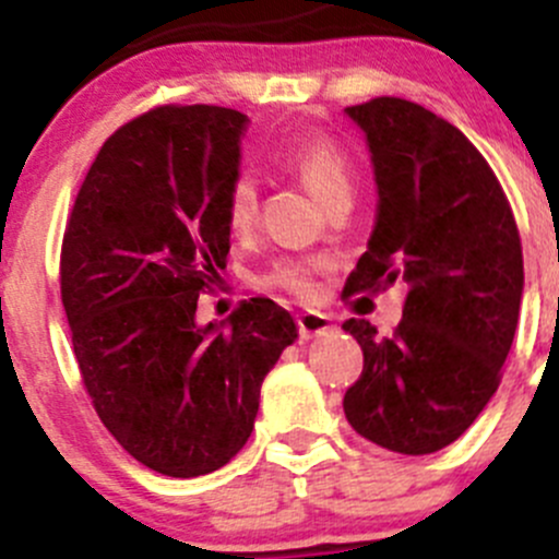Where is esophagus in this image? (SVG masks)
Wrapping results in <instances>:
<instances>
[{"label":"esophagus","mask_w":559,"mask_h":559,"mask_svg":"<svg viewBox=\"0 0 559 559\" xmlns=\"http://www.w3.org/2000/svg\"><path fill=\"white\" fill-rule=\"evenodd\" d=\"M297 326H300V335L306 337V341H311V337H324L335 330L330 316L319 311H306L297 316Z\"/></svg>","instance_id":"esophagus-1"}]
</instances>
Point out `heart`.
Returning <instances> with one entry per match:
<instances>
[{
  "label": "heart",
  "mask_w": 559,
  "mask_h": 559,
  "mask_svg": "<svg viewBox=\"0 0 559 559\" xmlns=\"http://www.w3.org/2000/svg\"><path fill=\"white\" fill-rule=\"evenodd\" d=\"M278 162L281 167L297 175L324 207L354 197V178H357L354 165L346 148L332 138L308 134V138L295 140L278 151ZM224 218H227V227L235 238H246L257 227L259 180L251 170L235 173L229 180L227 194H224ZM321 264L324 262L316 257H281L262 275V284L267 289L286 292V295L311 297L313 273L321 270Z\"/></svg>",
  "instance_id": "b5f03b06"
}]
</instances>
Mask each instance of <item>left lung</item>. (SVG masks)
Returning <instances> with one entry per match:
<instances>
[{"label":"left lung","instance_id":"1","mask_svg":"<svg viewBox=\"0 0 559 559\" xmlns=\"http://www.w3.org/2000/svg\"><path fill=\"white\" fill-rule=\"evenodd\" d=\"M346 116L368 143L379 211L343 295L405 281L408 297L392 337L343 324L365 354L343 411L376 447L432 454L498 392L524 289L520 233L487 159L441 116L397 97Z\"/></svg>","mask_w":559,"mask_h":559}]
</instances>
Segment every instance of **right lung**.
<instances>
[{
    "instance_id": "1",
    "label": "right lung",
    "mask_w": 559,
    "mask_h": 559,
    "mask_svg": "<svg viewBox=\"0 0 559 559\" xmlns=\"http://www.w3.org/2000/svg\"><path fill=\"white\" fill-rule=\"evenodd\" d=\"M248 116L165 105L105 140L61 246V302L83 386L110 436L173 478L218 471L246 447L259 389L297 341L267 297L197 324L227 267L224 194Z\"/></svg>"
}]
</instances>
